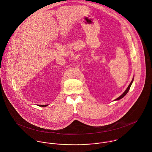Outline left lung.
Returning <instances> with one entry per match:
<instances>
[{"instance_id":"1","label":"left lung","mask_w":152,"mask_h":152,"mask_svg":"<svg viewBox=\"0 0 152 152\" xmlns=\"http://www.w3.org/2000/svg\"><path fill=\"white\" fill-rule=\"evenodd\" d=\"M133 79L132 80V81H131V83H130V84H129V86H128V87L127 88V89H126V91L119 96V97H118L117 99H116L115 100H119V99H121V98H122L123 97H124L126 95V94L128 92V91H129V89H130V86H131V85H132V83H133Z\"/></svg>"}]
</instances>
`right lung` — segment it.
Listing matches in <instances>:
<instances>
[{
    "label": "right lung",
    "mask_w": 152,
    "mask_h": 152,
    "mask_svg": "<svg viewBox=\"0 0 152 152\" xmlns=\"http://www.w3.org/2000/svg\"><path fill=\"white\" fill-rule=\"evenodd\" d=\"M40 106H41V107H44V106L45 107V106H47V105H40Z\"/></svg>",
    "instance_id": "obj_1"
}]
</instances>
